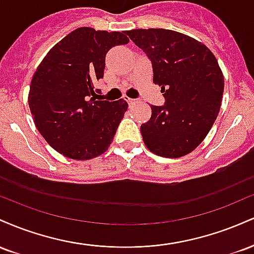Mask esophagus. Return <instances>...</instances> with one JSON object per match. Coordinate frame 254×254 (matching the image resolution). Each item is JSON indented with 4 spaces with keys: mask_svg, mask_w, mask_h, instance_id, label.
<instances>
[{
    "mask_svg": "<svg viewBox=\"0 0 254 254\" xmlns=\"http://www.w3.org/2000/svg\"><path fill=\"white\" fill-rule=\"evenodd\" d=\"M125 100H127V103L129 104V106H132V105H135V104L138 103V100H137V99H131V98H127V99H125Z\"/></svg>",
    "mask_w": 254,
    "mask_h": 254,
    "instance_id": "1",
    "label": "esophagus"
}]
</instances>
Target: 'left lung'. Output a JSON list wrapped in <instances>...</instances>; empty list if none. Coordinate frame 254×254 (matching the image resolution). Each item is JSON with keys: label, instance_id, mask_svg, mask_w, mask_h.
<instances>
[{"label": "left lung", "instance_id": "8db88e82", "mask_svg": "<svg viewBox=\"0 0 254 254\" xmlns=\"http://www.w3.org/2000/svg\"><path fill=\"white\" fill-rule=\"evenodd\" d=\"M127 36L150 60L166 100L151 105L150 119L141 125L145 145L165 157L191 153L220 112L224 80L217 60L204 44L176 31L139 28Z\"/></svg>", "mask_w": 254, "mask_h": 254}]
</instances>
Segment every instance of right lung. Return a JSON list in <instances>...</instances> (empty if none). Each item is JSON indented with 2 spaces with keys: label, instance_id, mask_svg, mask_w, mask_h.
Wrapping results in <instances>:
<instances>
[{
  "label": "right lung",
  "instance_id": "obj_1",
  "mask_svg": "<svg viewBox=\"0 0 254 254\" xmlns=\"http://www.w3.org/2000/svg\"><path fill=\"white\" fill-rule=\"evenodd\" d=\"M127 43L123 32L80 27L57 43L39 64L28 105L38 131L58 153L89 160L110 147L127 103L95 100L94 82L104 77L110 49Z\"/></svg>",
  "mask_w": 254,
  "mask_h": 254
}]
</instances>
